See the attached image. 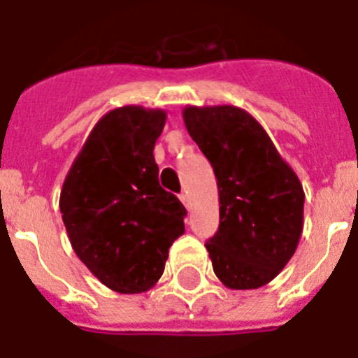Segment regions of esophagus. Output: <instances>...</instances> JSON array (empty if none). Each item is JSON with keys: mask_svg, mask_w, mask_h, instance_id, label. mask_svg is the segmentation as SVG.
<instances>
[{"mask_svg": "<svg viewBox=\"0 0 358 358\" xmlns=\"http://www.w3.org/2000/svg\"><path fill=\"white\" fill-rule=\"evenodd\" d=\"M180 200L184 202V206L187 207V209H189V207H191V200H189V194H187V193H182V194H180Z\"/></svg>", "mask_w": 358, "mask_h": 358, "instance_id": "esophagus-1", "label": "esophagus"}]
</instances>
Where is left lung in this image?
I'll list each match as a JSON object with an SVG mask.
<instances>
[{
  "label": "left lung",
  "instance_id": "1",
  "mask_svg": "<svg viewBox=\"0 0 358 358\" xmlns=\"http://www.w3.org/2000/svg\"><path fill=\"white\" fill-rule=\"evenodd\" d=\"M187 133L215 169L220 225L207 251L229 289H258L286 267L304 229V189L266 129L235 105H187Z\"/></svg>",
  "mask_w": 358,
  "mask_h": 358
}]
</instances>
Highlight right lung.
<instances>
[{
  "label": "right lung",
  "instance_id": "1",
  "mask_svg": "<svg viewBox=\"0 0 358 358\" xmlns=\"http://www.w3.org/2000/svg\"><path fill=\"white\" fill-rule=\"evenodd\" d=\"M167 113L123 105L103 114L72 162L59 211L74 253L109 289L149 291L184 235L185 207L158 184L155 143Z\"/></svg>",
  "mask_w": 358,
  "mask_h": 358
}]
</instances>
